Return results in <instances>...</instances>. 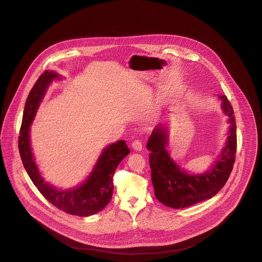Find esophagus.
I'll use <instances>...</instances> for the list:
<instances>
[{
  "mask_svg": "<svg viewBox=\"0 0 262 262\" xmlns=\"http://www.w3.org/2000/svg\"><path fill=\"white\" fill-rule=\"evenodd\" d=\"M132 147H133V149H134V150L139 151V152L143 150V145H142V142H141L140 140H136V141H134V142L132 143Z\"/></svg>",
  "mask_w": 262,
  "mask_h": 262,
  "instance_id": "34e87169",
  "label": "esophagus"
}]
</instances>
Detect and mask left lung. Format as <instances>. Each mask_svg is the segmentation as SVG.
Instances as JSON below:
<instances>
[{"label":"left lung","mask_w":262,"mask_h":262,"mask_svg":"<svg viewBox=\"0 0 262 262\" xmlns=\"http://www.w3.org/2000/svg\"><path fill=\"white\" fill-rule=\"evenodd\" d=\"M222 99V108L231 123L228 140L215 165L202 175H191L182 171L170 158L167 150L166 127L159 124L149 138L147 149L151 151L150 167L152 183L158 201L172 209H182L211 199L226 184L236 158L237 133L235 115L227 96Z\"/></svg>","instance_id":"obj_1"}]
</instances>
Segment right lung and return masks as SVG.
<instances>
[{
  "label": "right lung",
  "instance_id": "obj_1",
  "mask_svg": "<svg viewBox=\"0 0 262 262\" xmlns=\"http://www.w3.org/2000/svg\"><path fill=\"white\" fill-rule=\"evenodd\" d=\"M55 78H59V76L53 71H45L27 97L18 142L19 153L27 174L47 201L69 214L87 216L104 209L111 201L115 170L121 160L129 153V149L125 141H118L107 147L88 179L74 189L61 191L47 183L38 172L31 152L29 126L47 88Z\"/></svg>",
  "mask_w": 262,
  "mask_h": 262
}]
</instances>
